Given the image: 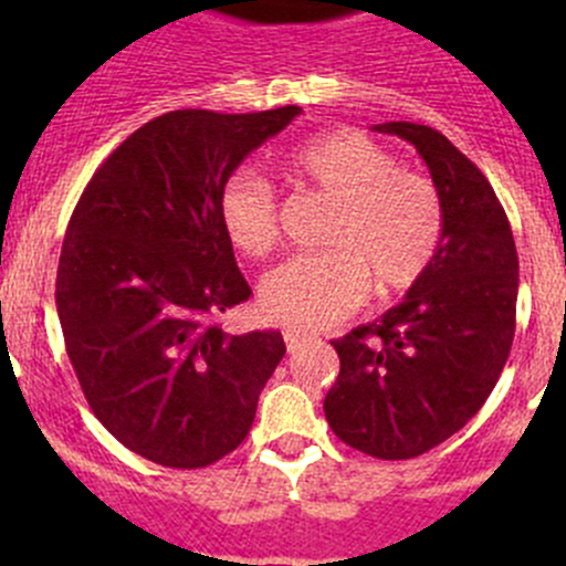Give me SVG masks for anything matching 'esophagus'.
Here are the masks:
<instances>
[{"instance_id": "esophagus-1", "label": "esophagus", "mask_w": 566, "mask_h": 566, "mask_svg": "<svg viewBox=\"0 0 566 566\" xmlns=\"http://www.w3.org/2000/svg\"><path fill=\"white\" fill-rule=\"evenodd\" d=\"M306 342H310V336L306 334H298V331H284V345H287L290 353H298Z\"/></svg>"}]
</instances>
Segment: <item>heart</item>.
<instances>
[{
	"mask_svg": "<svg viewBox=\"0 0 566 566\" xmlns=\"http://www.w3.org/2000/svg\"><path fill=\"white\" fill-rule=\"evenodd\" d=\"M284 169L298 186L334 202L317 254H298L260 284V312L293 331L342 323L373 287L394 298L413 287L438 256L443 205L427 177L399 169L397 156L358 130H336L290 153ZM219 221L247 256L279 241V205L265 177L241 169L219 191Z\"/></svg>",
	"mask_w": 566,
	"mask_h": 566,
	"instance_id": "heart-1",
	"label": "heart"
}]
</instances>
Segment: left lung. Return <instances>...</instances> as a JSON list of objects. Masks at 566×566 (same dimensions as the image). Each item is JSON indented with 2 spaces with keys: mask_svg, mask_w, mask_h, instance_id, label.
I'll list each match as a JSON object with an SVG mask.
<instances>
[{
  "mask_svg": "<svg viewBox=\"0 0 566 566\" xmlns=\"http://www.w3.org/2000/svg\"><path fill=\"white\" fill-rule=\"evenodd\" d=\"M375 130L424 158L443 205V241L402 304L331 342L339 378L323 408L347 447L410 460L462 430L499 384L515 339L517 249L488 177L441 130Z\"/></svg>",
  "mask_w": 566,
  "mask_h": 566,
  "instance_id": "8db88e82",
  "label": "left lung"
}]
</instances>
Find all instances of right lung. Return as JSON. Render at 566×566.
Wrapping results in <instances>:
<instances>
[{
    "mask_svg": "<svg viewBox=\"0 0 566 566\" xmlns=\"http://www.w3.org/2000/svg\"><path fill=\"white\" fill-rule=\"evenodd\" d=\"M298 114H161L101 164L73 210L56 268L67 358L101 424L145 460L205 468L241 447L287 350L279 331L216 323L251 295L219 191Z\"/></svg>",
    "mask_w": 566,
    "mask_h": 566,
    "instance_id": "add662e5",
    "label": "right lung"
}]
</instances>
